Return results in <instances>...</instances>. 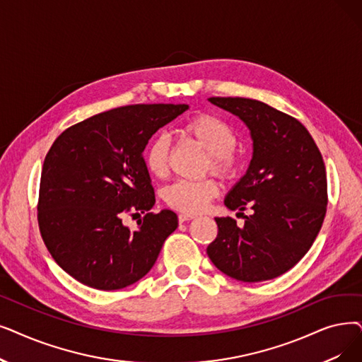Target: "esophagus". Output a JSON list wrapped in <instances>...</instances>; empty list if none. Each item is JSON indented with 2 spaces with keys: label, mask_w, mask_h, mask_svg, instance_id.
Instances as JSON below:
<instances>
[{
  "label": "esophagus",
  "mask_w": 362,
  "mask_h": 362,
  "mask_svg": "<svg viewBox=\"0 0 362 362\" xmlns=\"http://www.w3.org/2000/svg\"><path fill=\"white\" fill-rule=\"evenodd\" d=\"M195 216H192V214H186V213H180L179 214V222L180 223H183V222H187V220H192Z\"/></svg>",
  "instance_id": "1"
}]
</instances>
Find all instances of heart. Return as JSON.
<instances>
[{
  "instance_id": "heart-1",
  "label": "heart",
  "mask_w": 362,
  "mask_h": 362,
  "mask_svg": "<svg viewBox=\"0 0 362 362\" xmlns=\"http://www.w3.org/2000/svg\"><path fill=\"white\" fill-rule=\"evenodd\" d=\"M183 134L195 140L210 155V164L216 175L230 177L238 170L240 160L235 153L237 134L230 125L211 114H198L187 119L182 127ZM170 139L167 134H156L145 151V167L153 177L163 179L168 173ZM218 194L214 180H177L164 189V201L168 207L186 214H195L209 206V202Z\"/></svg>"
}]
</instances>
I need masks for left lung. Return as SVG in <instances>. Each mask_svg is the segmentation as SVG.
<instances>
[{"instance_id":"8db88e82","label":"left lung","mask_w":362,"mask_h":362,"mask_svg":"<svg viewBox=\"0 0 362 362\" xmlns=\"http://www.w3.org/2000/svg\"><path fill=\"white\" fill-rule=\"evenodd\" d=\"M209 100L250 129L253 158L225 206L253 214L243 228L232 217H216L218 232L207 255L238 281L276 278L308 253L322 226L328 201L322 155L300 121L269 105L245 98Z\"/></svg>"}]
</instances>
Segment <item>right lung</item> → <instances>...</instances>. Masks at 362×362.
I'll use <instances>...</instances> for the list:
<instances>
[{
	"mask_svg": "<svg viewBox=\"0 0 362 362\" xmlns=\"http://www.w3.org/2000/svg\"><path fill=\"white\" fill-rule=\"evenodd\" d=\"M187 105L115 107L62 133L42 164L38 225L47 250L81 284L112 291L144 278L177 228L171 210L152 213L144 151ZM144 212L132 231L122 217Z\"/></svg>",
	"mask_w": 362,
	"mask_h": 362,
	"instance_id": "1",
	"label": "right lung"
}]
</instances>
